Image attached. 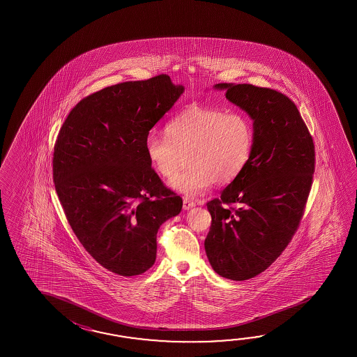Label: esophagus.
Instances as JSON below:
<instances>
[{"instance_id":"1","label":"esophagus","mask_w":357,"mask_h":357,"mask_svg":"<svg viewBox=\"0 0 357 357\" xmlns=\"http://www.w3.org/2000/svg\"><path fill=\"white\" fill-rule=\"evenodd\" d=\"M195 205L197 204H195L192 200H190L188 197H183V202H182V208H183V211H189L191 208H194Z\"/></svg>"}]
</instances>
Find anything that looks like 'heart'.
<instances>
[{
    "label": "heart",
    "mask_w": 357,
    "mask_h": 357,
    "mask_svg": "<svg viewBox=\"0 0 357 357\" xmlns=\"http://www.w3.org/2000/svg\"><path fill=\"white\" fill-rule=\"evenodd\" d=\"M254 126L243 112L192 106L166 126V137L151 132L144 151L154 171L172 178L188 157L189 169L171 181L172 189L197 197L213 183L235 181L250 160Z\"/></svg>",
    "instance_id": "b5f03b06"
}]
</instances>
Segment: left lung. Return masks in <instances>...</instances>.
I'll list each match as a JSON object with an SVG mask.
<instances>
[{"mask_svg":"<svg viewBox=\"0 0 357 357\" xmlns=\"http://www.w3.org/2000/svg\"><path fill=\"white\" fill-rule=\"evenodd\" d=\"M250 116L254 146L241 175L206 206L212 225L205 252L215 273L246 281L264 272L295 235L310 192L315 151L295 103L280 91L220 83ZM235 204L236 208L226 204Z\"/></svg>","mask_w":357,"mask_h":357,"instance_id":"8db88e82","label":"left lung"}]
</instances>
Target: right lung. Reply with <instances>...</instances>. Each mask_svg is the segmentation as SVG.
Instances as JSON below:
<instances>
[{
  "instance_id": "obj_1",
  "label": "right lung",
  "mask_w": 357,
  "mask_h": 357,
  "mask_svg": "<svg viewBox=\"0 0 357 357\" xmlns=\"http://www.w3.org/2000/svg\"><path fill=\"white\" fill-rule=\"evenodd\" d=\"M185 88L168 75L96 91L76 105L54 144L56 192L84 249L112 273H144L157 232L181 212L145 155V137Z\"/></svg>"
}]
</instances>
